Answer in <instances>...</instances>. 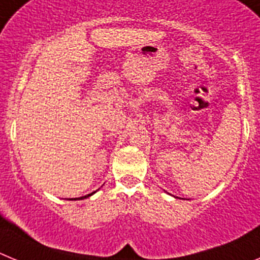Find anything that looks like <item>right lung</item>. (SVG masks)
Listing matches in <instances>:
<instances>
[{"mask_svg":"<svg viewBox=\"0 0 260 260\" xmlns=\"http://www.w3.org/2000/svg\"><path fill=\"white\" fill-rule=\"evenodd\" d=\"M95 191H93V193H90V194H88V196H84V197H80V198H71V200H84V198H86V197H90V196H92V194H94Z\"/></svg>","mask_w":260,"mask_h":260,"instance_id":"obj_1","label":"right lung"}]
</instances>
